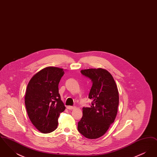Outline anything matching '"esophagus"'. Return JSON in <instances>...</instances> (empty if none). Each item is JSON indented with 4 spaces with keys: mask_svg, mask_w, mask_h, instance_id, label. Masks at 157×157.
Segmentation results:
<instances>
[{
    "mask_svg": "<svg viewBox=\"0 0 157 157\" xmlns=\"http://www.w3.org/2000/svg\"><path fill=\"white\" fill-rule=\"evenodd\" d=\"M67 108L69 110H72V109H74L76 108L75 106H67Z\"/></svg>",
    "mask_w": 157,
    "mask_h": 157,
    "instance_id": "esophagus-1",
    "label": "esophagus"
}]
</instances>
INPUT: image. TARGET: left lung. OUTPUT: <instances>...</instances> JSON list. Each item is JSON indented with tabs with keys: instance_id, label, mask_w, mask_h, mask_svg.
Segmentation results:
<instances>
[{
	"instance_id": "obj_1",
	"label": "left lung",
	"mask_w": 157,
	"mask_h": 157,
	"mask_svg": "<svg viewBox=\"0 0 157 157\" xmlns=\"http://www.w3.org/2000/svg\"><path fill=\"white\" fill-rule=\"evenodd\" d=\"M92 82L89 98L90 108L83 107L78 130L88 139H97L106 133L114 122L119 105V94L111 74L102 68L81 71Z\"/></svg>"
}]
</instances>
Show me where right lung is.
Segmentation results:
<instances>
[{
  "label": "right lung",
  "instance_id": "add662e5",
  "mask_svg": "<svg viewBox=\"0 0 157 157\" xmlns=\"http://www.w3.org/2000/svg\"><path fill=\"white\" fill-rule=\"evenodd\" d=\"M64 74L62 68L45 67L33 75L28 84L25 97L26 111L33 125L42 133L55 131L60 113L65 109L58 89Z\"/></svg>",
  "mask_w": 157,
  "mask_h": 157
}]
</instances>
